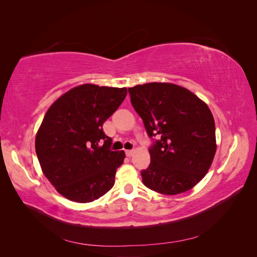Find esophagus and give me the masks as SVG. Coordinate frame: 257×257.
Segmentation results:
<instances>
[{
	"label": "esophagus",
	"instance_id": "1",
	"mask_svg": "<svg viewBox=\"0 0 257 257\" xmlns=\"http://www.w3.org/2000/svg\"><path fill=\"white\" fill-rule=\"evenodd\" d=\"M125 154H126V157L131 158L132 155L134 154V150H126V151H125Z\"/></svg>",
	"mask_w": 257,
	"mask_h": 257
}]
</instances>
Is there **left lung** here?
<instances>
[{
    "label": "left lung",
    "mask_w": 257,
    "mask_h": 257,
    "mask_svg": "<svg viewBox=\"0 0 257 257\" xmlns=\"http://www.w3.org/2000/svg\"><path fill=\"white\" fill-rule=\"evenodd\" d=\"M131 102L150 137L151 163L142 172L144 184L165 195L194 188L212 164L215 124L208 105L190 90L168 82L128 88Z\"/></svg>",
    "instance_id": "1"
}]
</instances>
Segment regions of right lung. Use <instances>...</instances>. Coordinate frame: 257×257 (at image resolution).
Masks as SVG:
<instances>
[{"instance_id": "1", "label": "right lung", "mask_w": 257, "mask_h": 257, "mask_svg": "<svg viewBox=\"0 0 257 257\" xmlns=\"http://www.w3.org/2000/svg\"><path fill=\"white\" fill-rule=\"evenodd\" d=\"M126 94V88L84 83L61 95L46 112L35 150L44 175L62 196L90 203L113 186L125 153L109 149L111 138L103 124Z\"/></svg>"}]
</instances>
